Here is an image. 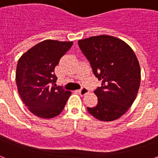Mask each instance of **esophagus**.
Wrapping results in <instances>:
<instances>
[{
    "instance_id": "obj_1",
    "label": "esophagus",
    "mask_w": 158,
    "mask_h": 158,
    "mask_svg": "<svg viewBox=\"0 0 158 158\" xmlns=\"http://www.w3.org/2000/svg\"><path fill=\"white\" fill-rule=\"evenodd\" d=\"M78 92L79 93V94L80 95H85V94H87L88 93H89V91H88L87 89H85V88H82L81 89H79Z\"/></svg>"
}]
</instances>
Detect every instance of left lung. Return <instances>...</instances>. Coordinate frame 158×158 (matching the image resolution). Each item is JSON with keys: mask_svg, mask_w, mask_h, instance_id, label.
Masks as SVG:
<instances>
[{"mask_svg": "<svg viewBox=\"0 0 158 158\" xmlns=\"http://www.w3.org/2000/svg\"><path fill=\"white\" fill-rule=\"evenodd\" d=\"M78 42L94 75L102 81L94 91L98 104L87 108L88 111L103 122L119 118L132 106L140 86L141 69L135 53L126 42L111 35L91 36Z\"/></svg>", "mask_w": 158, "mask_h": 158, "instance_id": "1", "label": "left lung"}]
</instances>
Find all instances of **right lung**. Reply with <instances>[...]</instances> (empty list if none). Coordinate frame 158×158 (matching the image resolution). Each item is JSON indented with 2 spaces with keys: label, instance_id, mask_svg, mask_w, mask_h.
Wrapping results in <instances>:
<instances>
[{
  "label": "right lung",
  "instance_id": "1",
  "mask_svg": "<svg viewBox=\"0 0 158 158\" xmlns=\"http://www.w3.org/2000/svg\"><path fill=\"white\" fill-rule=\"evenodd\" d=\"M72 41L45 40L31 47L18 60L15 81L18 93L29 110L41 118H53L63 111L70 96L56 87L55 66Z\"/></svg>",
  "mask_w": 158,
  "mask_h": 158
}]
</instances>
